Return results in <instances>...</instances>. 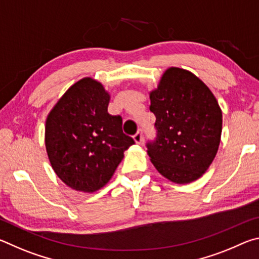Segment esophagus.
<instances>
[{
	"mask_svg": "<svg viewBox=\"0 0 259 259\" xmlns=\"http://www.w3.org/2000/svg\"><path fill=\"white\" fill-rule=\"evenodd\" d=\"M143 138L144 137H143V131L142 130H138L137 134L134 136V140H135L136 144H142Z\"/></svg>",
	"mask_w": 259,
	"mask_h": 259,
	"instance_id": "34e87169",
	"label": "esophagus"
}]
</instances>
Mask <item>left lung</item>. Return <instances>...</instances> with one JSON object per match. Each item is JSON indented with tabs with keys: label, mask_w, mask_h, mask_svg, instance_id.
Returning <instances> with one entry per match:
<instances>
[{
	"label": "left lung",
	"mask_w": 259,
	"mask_h": 259,
	"mask_svg": "<svg viewBox=\"0 0 259 259\" xmlns=\"http://www.w3.org/2000/svg\"><path fill=\"white\" fill-rule=\"evenodd\" d=\"M157 135L147 154L162 176L188 184L207 171L217 154L223 115L203 81L186 69L169 67L150 93Z\"/></svg>",
	"instance_id": "8db88e82"
}]
</instances>
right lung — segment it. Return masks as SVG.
Returning <instances> with one entry per match:
<instances>
[{
  "label": "right lung",
  "instance_id": "right-lung-1",
  "mask_svg": "<svg viewBox=\"0 0 259 259\" xmlns=\"http://www.w3.org/2000/svg\"><path fill=\"white\" fill-rule=\"evenodd\" d=\"M109 94L83 77L48 114L45 142L52 169L73 190L94 193L111 181L134 139L122 131V117L108 114Z\"/></svg>",
  "mask_w": 259,
  "mask_h": 259
}]
</instances>
